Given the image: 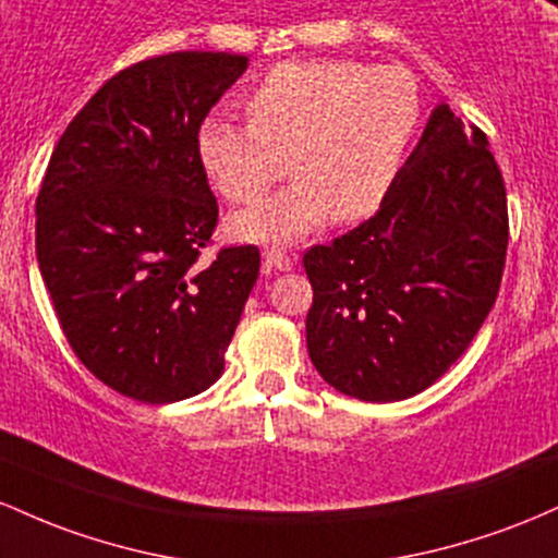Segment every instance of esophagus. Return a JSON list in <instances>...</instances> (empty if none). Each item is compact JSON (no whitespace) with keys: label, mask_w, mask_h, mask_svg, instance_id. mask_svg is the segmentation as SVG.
Listing matches in <instances>:
<instances>
[{"label":"esophagus","mask_w":558,"mask_h":558,"mask_svg":"<svg viewBox=\"0 0 558 558\" xmlns=\"http://www.w3.org/2000/svg\"><path fill=\"white\" fill-rule=\"evenodd\" d=\"M263 260H266L268 271H290V268L295 266V260H292L290 255H287L284 250H279V247L266 250V253H263Z\"/></svg>","instance_id":"esophagus-1"}]
</instances>
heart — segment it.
Wrapping results in <instances>:
<instances>
[{
	"mask_svg": "<svg viewBox=\"0 0 558 558\" xmlns=\"http://www.w3.org/2000/svg\"><path fill=\"white\" fill-rule=\"evenodd\" d=\"M247 126L205 118L197 160L213 190L255 199L281 173L295 181L229 218L247 242H295L329 216L372 213L390 190L418 126L416 81L403 68L350 60H290L271 68L242 102Z\"/></svg>",
	"mask_w": 558,
	"mask_h": 558,
	"instance_id": "heart-1",
	"label": "heart"
}]
</instances>
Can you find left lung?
<instances>
[{"mask_svg":"<svg viewBox=\"0 0 558 558\" xmlns=\"http://www.w3.org/2000/svg\"><path fill=\"white\" fill-rule=\"evenodd\" d=\"M506 245V186L487 136L440 102L377 216L303 255L316 372L368 403L427 390L496 303Z\"/></svg>","mask_w":558,"mask_h":558,"instance_id":"1","label":"left lung"}]
</instances>
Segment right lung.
<instances>
[{"instance_id":"right-lung-1","label":"right lung","mask_w":558,"mask_h":558,"mask_svg":"<svg viewBox=\"0 0 558 558\" xmlns=\"http://www.w3.org/2000/svg\"><path fill=\"white\" fill-rule=\"evenodd\" d=\"M245 54L173 52L105 81L60 136L36 197V258L60 327L99 381L142 403L221 377L260 271L255 245L199 266L218 205L197 129Z\"/></svg>"}]
</instances>
